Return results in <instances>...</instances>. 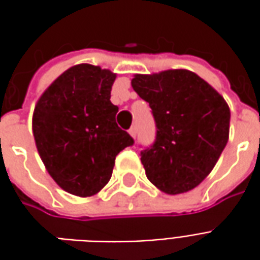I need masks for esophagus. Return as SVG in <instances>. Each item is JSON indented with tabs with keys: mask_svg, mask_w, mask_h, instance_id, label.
<instances>
[{
	"mask_svg": "<svg viewBox=\"0 0 260 260\" xmlns=\"http://www.w3.org/2000/svg\"><path fill=\"white\" fill-rule=\"evenodd\" d=\"M129 135L132 136V138H136V126H131Z\"/></svg>",
	"mask_w": 260,
	"mask_h": 260,
	"instance_id": "1",
	"label": "esophagus"
}]
</instances>
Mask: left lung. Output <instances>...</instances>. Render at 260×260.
Listing matches in <instances>:
<instances>
[{"label":"left lung","mask_w":260,"mask_h":260,"mask_svg":"<svg viewBox=\"0 0 260 260\" xmlns=\"http://www.w3.org/2000/svg\"><path fill=\"white\" fill-rule=\"evenodd\" d=\"M131 85L149 103L157 128L153 146L141 152L149 181L169 195L196 188L229 142V104L188 69L136 74Z\"/></svg>","instance_id":"left-lung-1"}]
</instances>
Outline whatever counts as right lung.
I'll use <instances>...</instances> for the list:
<instances>
[{
	"label": "right lung",
	"mask_w": 260,
	"mask_h": 260,
	"mask_svg": "<svg viewBox=\"0 0 260 260\" xmlns=\"http://www.w3.org/2000/svg\"><path fill=\"white\" fill-rule=\"evenodd\" d=\"M115 78L110 69L74 65L36 103L31 128L37 152L51 178L72 195L99 193L117 154L134 145L115 122L118 107L110 102Z\"/></svg>",
	"instance_id": "right-lung-1"
}]
</instances>
